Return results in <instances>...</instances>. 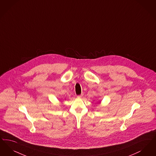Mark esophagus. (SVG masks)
<instances>
[{
    "label": "esophagus",
    "instance_id": "1",
    "mask_svg": "<svg viewBox=\"0 0 156 156\" xmlns=\"http://www.w3.org/2000/svg\"><path fill=\"white\" fill-rule=\"evenodd\" d=\"M83 96V93H82V94H81L80 95H77V97H82Z\"/></svg>",
    "mask_w": 156,
    "mask_h": 156
}]
</instances>
